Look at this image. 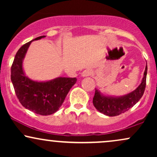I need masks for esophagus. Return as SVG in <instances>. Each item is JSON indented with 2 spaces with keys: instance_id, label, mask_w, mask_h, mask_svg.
<instances>
[{
  "instance_id": "esophagus-1",
  "label": "esophagus",
  "mask_w": 157,
  "mask_h": 157,
  "mask_svg": "<svg viewBox=\"0 0 157 157\" xmlns=\"http://www.w3.org/2000/svg\"><path fill=\"white\" fill-rule=\"evenodd\" d=\"M94 73L93 70L91 69H86L84 70L82 72V77H89V76H91V75H92Z\"/></svg>"
}]
</instances>
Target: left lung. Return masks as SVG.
I'll list each match as a JSON object with an SVG mask.
<instances>
[{"instance_id":"left-lung-1","label":"left lung","mask_w":157,"mask_h":157,"mask_svg":"<svg viewBox=\"0 0 157 157\" xmlns=\"http://www.w3.org/2000/svg\"><path fill=\"white\" fill-rule=\"evenodd\" d=\"M147 66H145L144 77L141 84L134 91L120 97H105L100 94L98 90L95 89V94L93 98L94 107L109 117H114L128 111L132 108L143 95L146 86Z\"/></svg>"}]
</instances>
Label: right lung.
<instances>
[{"mask_svg":"<svg viewBox=\"0 0 157 157\" xmlns=\"http://www.w3.org/2000/svg\"><path fill=\"white\" fill-rule=\"evenodd\" d=\"M44 37L40 36L35 40ZM32 42L23 45L16 53L11 67V80L21 105L35 113L46 116L60 109L77 79L57 77L48 82H36L29 79L23 73L22 61Z\"/></svg>","mask_w":157,"mask_h":157,"instance_id":"right-lung-1","label":"right lung"}]
</instances>
